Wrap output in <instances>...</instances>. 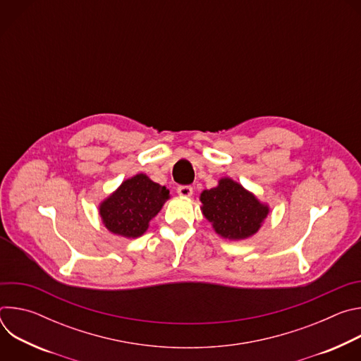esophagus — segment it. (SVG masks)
<instances>
[{"label": "esophagus", "mask_w": 361, "mask_h": 361, "mask_svg": "<svg viewBox=\"0 0 361 361\" xmlns=\"http://www.w3.org/2000/svg\"><path fill=\"white\" fill-rule=\"evenodd\" d=\"M177 192L181 197H191L192 195V187L191 185H180L177 188Z\"/></svg>", "instance_id": "esophagus-1"}]
</instances>
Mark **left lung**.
<instances>
[{
	"mask_svg": "<svg viewBox=\"0 0 361 361\" xmlns=\"http://www.w3.org/2000/svg\"><path fill=\"white\" fill-rule=\"evenodd\" d=\"M202 214L217 234L228 240H243L259 231L269 214V207L231 178H221L219 185L200 195Z\"/></svg>",
	"mask_w": 361,
	"mask_h": 361,
	"instance_id": "1",
	"label": "left lung"
}]
</instances>
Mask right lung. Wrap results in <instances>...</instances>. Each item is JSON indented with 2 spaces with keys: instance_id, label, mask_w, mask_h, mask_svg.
I'll return each instance as SVG.
<instances>
[{
  "instance_id": "add662e5",
  "label": "right lung",
  "mask_w": 361,
  "mask_h": 361,
  "mask_svg": "<svg viewBox=\"0 0 361 361\" xmlns=\"http://www.w3.org/2000/svg\"><path fill=\"white\" fill-rule=\"evenodd\" d=\"M169 197L170 191L164 185L137 174L101 202L99 216L111 233L135 238L145 233L149 220L159 214Z\"/></svg>"
}]
</instances>
